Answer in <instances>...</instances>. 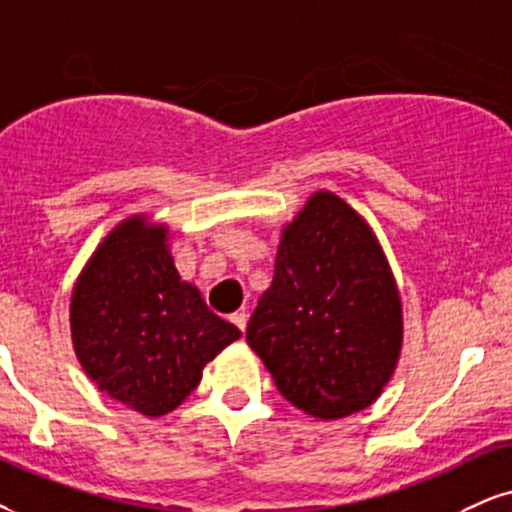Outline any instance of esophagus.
<instances>
[{
	"mask_svg": "<svg viewBox=\"0 0 512 512\" xmlns=\"http://www.w3.org/2000/svg\"><path fill=\"white\" fill-rule=\"evenodd\" d=\"M230 320L239 327V330L244 332V330H246V320H249V315H246L244 311H237V313H232V315H230Z\"/></svg>",
	"mask_w": 512,
	"mask_h": 512,
	"instance_id": "obj_1",
	"label": "esophagus"
}]
</instances>
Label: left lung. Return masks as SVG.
I'll use <instances>...</instances> for the list:
<instances>
[{
    "mask_svg": "<svg viewBox=\"0 0 512 512\" xmlns=\"http://www.w3.org/2000/svg\"><path fill=\"white\" fill-rule=\"evenodd\" d=\"M246 342L311 418L358 413L389 384L403 346L399 287L368 220L334 192H313L282 227Z\"/></svg>",
    "mask_w": 512,
    "mask_h": 512,
    "instance_id": "obj_1",
    "label": "left lung"
}]
</instances>
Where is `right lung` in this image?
Returning <instances> with one entry per match:
<instances>
[{
    "label": "right lung",
    "instance_id": "right-lung-1",
    "mask_svg": "<svg viewBox=\"0 0 512 512\" xmlns=\"http://www.w3.org/2000/svg\"><path fill=\"white\" fill-rule=\"evenodd\" d=\"M71 337L82 370L104 394L161 418L197 389L204 365L242 332L182 280L168 225L130 216L75 280Z\"/></svg>",
    "mask_w": 512,
    "mask_h": 512
}]
</instances>
